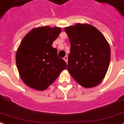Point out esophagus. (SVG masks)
<instances>
[{"label":"esophagus","mask_w":124,"mask_h":124,"mask_svg":"<svg viewBox=\"0 0 124 124\" xmlns=\"http://www.w3.org/2000/svg\"><path fill=\"white\" fill-rule=\"evenodd\" d=\"M64 60L65 61H66V63L68 62V56H67V55L66 56H65L64 58Z\"/></svg>","instance_id":"obj_1"}]
</instances>
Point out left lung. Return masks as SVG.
I'll return each instance as SVG.
<instances>
[{
  "instance_id": "left-lung-1",
  "label": "left lung",
  "mask_w": 124,
  "mask_h": 124,
  "mask_svg": "<svg viewBox=\"0 0 124 124\" xmlns=\"http://www.w3.org/2000/svg\"><path fill=\"white\" fill-rule=\"evenodd\" d=\"M70 42L67 69L85 88L99 85L108 69L110 47L104 35L90 24L77 23L65 27Z\"/></svg>"
}]
</instances>
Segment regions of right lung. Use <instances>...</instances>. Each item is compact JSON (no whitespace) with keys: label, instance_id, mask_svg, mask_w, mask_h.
<instances>
[{"label":"right lung","instance_id":"add662e5","mask_svg":"<svg viewBox=\"0 0 124 124\" xmlns=\"http://www.w3.org/2000/svg\"><path fill=\"white\" fill-rule=\"evenodd\" d=\"M61 31L58 27H37L21 41L16 62L20 78L29 87L45 90L66 68V62L58 56L57 49L52 46Z\"/></svg>","mask_w":124,"mask_h":124}]
</instances>
